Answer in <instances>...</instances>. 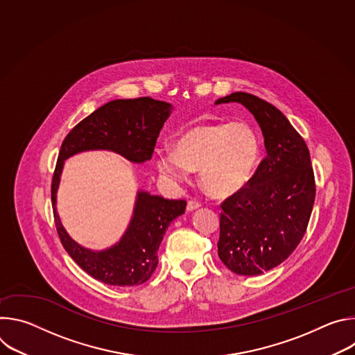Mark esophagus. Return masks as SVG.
Segmentation results:
<instances>
[{
  "label": "esophagus",
  "instance_id": "1",
  "mask_svg": "<svg viewBox=\"0 0 355 355\" xmlns=\"http://www.w3.org/2000/svg\"><path fill=\"white\" fill-rule=\"evenodd\" d=\"M200 207V204L198 200H195V199H189L188 200V204H187V211L188 212H192V211H195V209H198Z\"/></svg>",
  "mask_w": 355,
  "mask_h": 355
}]
</instances>
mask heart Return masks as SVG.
Here are the masks:
<instances>
[{"instance_id": "heart-1", "label": "heart", "mask_w": 355, "mask_h": 355, "mask_svg": "<svg viewBox=\"0 0 355 355\" xmlns=\"http://www.w3.org/2000/svg\"><path fill=\"white\" fill-rule=\"evenodd\" d=\"M261 159V141L247 123H198L177 135L173 150H160L157 170L175 181L198 170L200 185L215 196L243 189L254 175Z\"/></svg>"}]
</instances>
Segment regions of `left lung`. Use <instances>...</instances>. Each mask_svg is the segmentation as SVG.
Returning a JSON list of instances; mask_svg holds the SVG:
<instances>
[{
    "label": "left lung",
    "mask_w": 355,
    "mask_h": 355,
    "mask_svg": "<svg viewBox=\"0 0 355 355\" xmlns=\"http://www.w3.org/2000/svg\"><path fill=\"white\" fill-rule=\"evenodd\" d=\"M237 103L261 128L266 159L247 187L229 196L220 214L218 254L239 275H260L284 263L306 232L315 204V175L305 140L285 115L247 92L219 98Z\"/></svg>",
    "instance_id": "obj_1"
}]
</instances>
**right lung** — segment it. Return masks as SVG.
Returning <instances> with one entry per match:
<instances>
[{
  "label": "right lung",
  "mask_w": 355,
  "mask_h": 355,
  "mask_svg": "<svg viewBox=\"0 0 355 355\" xmlns=\"http://www.w3.org/2000/svg\"><path fill=\"white\" fill-rule=\"evenodd\" d=\"M171 110V104L150 96L115 99L83 119L62 143L52 181L58 233L70 257L104 284L132 286L146 282L159 264L157 251L167 227L185 212L187 202L139 189L132 219L121 240L105 250H91L70 237L56 209L64 162L83 151L108 150L132 163H144L153 156L156 140Z\"/></svg>",
  "instance_id": "add662e5"
}]
</instances>
